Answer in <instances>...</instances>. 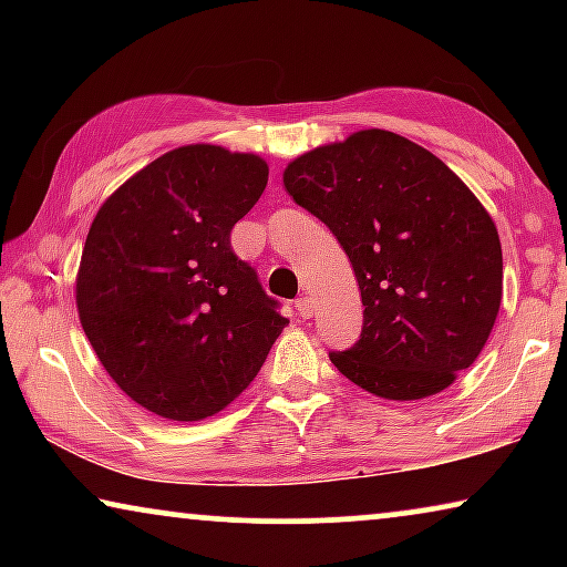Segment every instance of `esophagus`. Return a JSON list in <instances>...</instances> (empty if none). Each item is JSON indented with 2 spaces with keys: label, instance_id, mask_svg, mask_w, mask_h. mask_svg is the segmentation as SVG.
<instances>
[{
  "label": "esophagus",
  "instance_id": "obj_1",
  "mask_svg": "<svg viewBox=\"0 0 567 567\" xmlns=\"http://www.w3.org/2000/svg\"><path fill=\"white\" fill-rule=\"evenodd\" d=\"M297 315L301 317V320H309V317L315 315V301L309 299V297H301L297 301Z\"/></svg>",
  "mask_w": 567,
  "mask_h": 567
}]
</instances>
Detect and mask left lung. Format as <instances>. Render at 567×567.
<instances>
[{"mask_svg": "<svg viewBox=\"0 0 567 567\" xmlns=\"http://www.w3.org/2000/svg\"><path fill=\"white\" fill-rule=\"evenodd\" d=\"M284 185L351 260L363 328L330 361L377 398L446 390L487 343L503 297L498 229L429 150L369 128L301 154Z\"/></svg>", "mask_w": 567, "mask_h": 567, "instance_id": "8db88e82", "label": "left lung"}]
</instances>
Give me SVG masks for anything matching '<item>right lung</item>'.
<instances>
[{
    "label": "right lung",
    "instance_id": "right-lung-1",
    "mask_svg": "<svg viewBox=\"0 0 567 567\" xmlns=\"http://www.w3.org/2000/svg\"><path fill=\"white\" fill-rule=\"evenodd\" d=\"M266 183L255 154L181 146L123 183L92 221L76 276L84 336L152 413H219L289 324L229 243Z\"/></svg>",
    "mask_w": 567,
    "mask_h": 567
}]
</instances>
